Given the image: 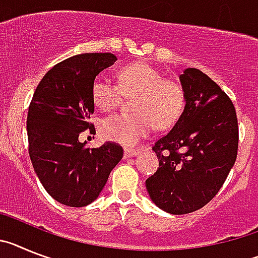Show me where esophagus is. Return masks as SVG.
I'll return each mask as SVG.
<instances>
[{"instance_id":"esophagus-1","label":"esophagus","mask_w":258,"mask_h":258,"mask_svg":"<svg viewBox=\"0 0 258 258\" xmlns=\"http://www.w3.org/2000/svg\"><path fill=\"white\" fill-rule=\"evenodd\" d=\"M140 153L139 149H134V148H124V158H130V157L138 156Z\"/></svg>"}]
</instances>
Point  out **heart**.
Returning <instances> with one entry per match:
<instances>
[{"instance_id":"heart-1","label":"heart","mask_w":258,"mask_h":258,"mask_svg":"<svg viewBox=\"0 0 258 258\" xmlns=\"http://www.w3.org/2000/svg\"><path fill=\"white\" fill-rule=\"evenodd\" d=\"M118 84L104 78L92 83L91 97L96 107L111 111L119 106L123 97L132 98L131 114H116L105 118L100 124L104 138L123 145H135L149 134L171 127L180 118L185 106L183 83L151 63L139 61L120 67Z\"/></svg>"}]
</instances>
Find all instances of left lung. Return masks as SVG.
<instances>
[{"mask_svg": "<svg viewBox=\"0 0 258 258\" xmlns=\"http://www.w3.org/2000/svg\"><path fill=\"white\" fill-rule=\"evenodd\" d=\"M185 106L169 134L153 144L158 169L145 180L157 207L187 214L218 194L239 145L235 106L217 83L197 69L180 75Z\"/></svg>", "mask_w": 258, "mask_h": 258, "instance_id": "1", "label": "left lung"}]
</instances>
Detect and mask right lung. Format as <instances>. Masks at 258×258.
Masks as SVG:
<instances>
[{
  "label": "right lung",
  "mask_w": 258,
  "mask_h": 258,
  "mask_svg": "<svg viewBox=\"0 0 258 258\" xmlns=\"http://www.w3.org/2000/svg\"><path fill=\"white\" fill-rule=\"evenodd\" d=\"M111 53H83L53 66L40 80L27 115L28 154L45 191L67 207L95 201L122 160L114 142L84 148L82 132L96 134L91 87L100 71L115 62Z\"/></svg>",
  "instance_id": "add662e5"
}]
</instances>
